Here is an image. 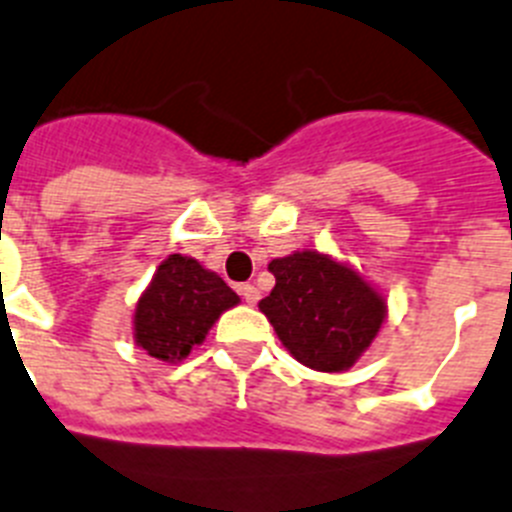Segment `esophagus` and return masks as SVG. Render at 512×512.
I'll use <instances>...</instances> for the list:
<instances>
[{
	"label": "esophagus",
	"mask_w": 512,
	"mask_h": 512,
	"mask_svg": "<svg viewBox=\"0 0 512 512\" xmlns=\"http://www.w3.org/2000/svg\"><path fill=\"white\" fill-rule=\"evenodd\" d=\"M239 296H242V299L247 301L250 306H255L257 301H260V291H257L252 283H242V286H239Z\"/></svg>",
	"instance_id": "esophagus-1"
}]
</instances>
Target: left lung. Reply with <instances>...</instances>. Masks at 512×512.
<instances>
[{"instance_id":"left-lung-1","label":"left lung","mask_w":512,"mask_h":512,"mask_svg":"<svg viewBox=\"0 0 512 512\" xmlns=\"http://www.w3.org/2000/svg\"><path fill=\"white\" fill-rule=\"evenodd\" d=\"M275 288L260 301L288 353L314 371H348L379 335L386 301L358 270L304 250L268 265Z\"/></svg>"}]
</instances>
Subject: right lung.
I'll return each instance as SVG.
<instances>
[{"label": "right lung", "instance_id": "add662e5", "mask_svg": "<svg viewBox=\"0 0 512 512\" xmlns=\"http://www.w3.org/2000/svg\"><path fill=\"white\" fill-rule=\"evenodd\" d=\"M239 296L198 260L170 255L141 293L133 314V340L141 350L164 363L188 358L206 340L213 322Z\"/></svg>", "mask_w": 512, "mask_h": 512}]
</instances>
